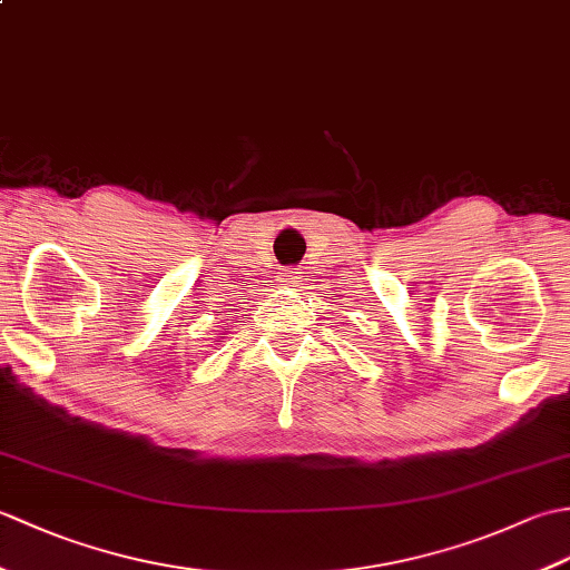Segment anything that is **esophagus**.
<instances>
[{"label": "esophagus", "mask_w": 570, "mask_h": 570, "mask_svg": "<svg viewBox=\"0 0 570 570\" xmlns=\"http://www.w3.org/2000/svg\"><path fill=\"white\" fill-rule=\"evenodd\" d=\"M298 278H301V272H298V269H286V272H284V282H286L288 286L298 284Z\"/></svg>", "instance_id": "obj_1"}]
</instances>
